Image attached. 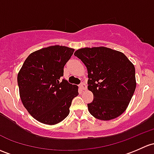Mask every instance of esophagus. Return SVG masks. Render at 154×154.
<instances>
[{
	"label": "esophagus",
	"instance_id": "obj_1",
	"mask_svg": "<svg viewBox=\"0 0 154 154\" xmlns=\"http://www.w3.org/2000/svg\"><path fill=\"white\" fill-rule=\"evenodd\" d=\"M80 87L82 90H85L87 88V85L85 82H82V83L80 85Z\"/></svg>",
	"mask_w": 154,
	"mask_h": 154
}]
</instances>
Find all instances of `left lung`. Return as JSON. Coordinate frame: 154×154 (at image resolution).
<instances>
[{
  "label": "left lung",
  "mask_w": 154,
  "mask_h": 154,
  "mask_svg": "<svg viewBox=\"0 0 154 154\" xmlns=\"http://www.w3.org/2000/svg\"><path fill=\"white\" fill-rule=\"evenodd\" d=\"M77 57L88 70V88L94 100L88 104L90 114L101 120L120 116L136 89L135 68L123 53L103 47L77 50Z\"/></svg>",
  "instance_id": "1"
}]
</instances>
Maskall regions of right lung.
I'll return each mask as SVG.
<instances>
[{
    "label": "right lung",
    "instance_id": "add662e5",
    "mask_svg": "<svg viewBox=\"0 0 154 154\" xmlns=\"http://www.w3.org/2000/svg\"><path fill=\"white\" fill-rule=\"evenodd\" d=\"M74 51L62 46L41 48L29 55L17 74L23 105L40 122L55 125L63 120L79 94L77 85L60 80Z\"/></svg>",
    "mask_w": 154,
    "mask_h": 154
}]
</instances>
